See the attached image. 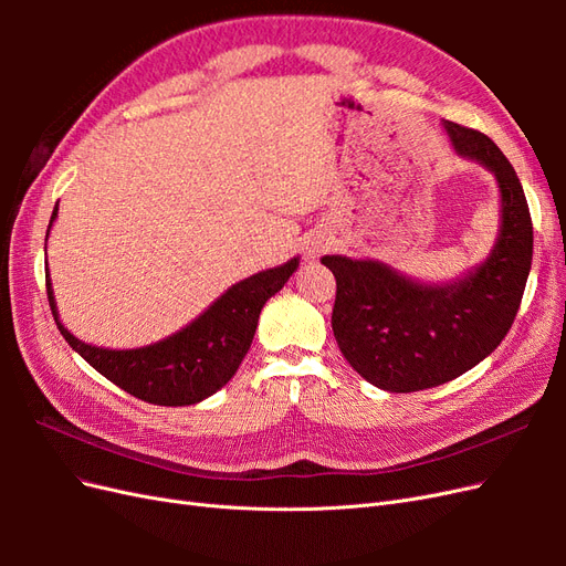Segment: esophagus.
Returning <instances> with one entry per match:
<instances>
[{
    "label": "esophagus",
    "instance_id": "esophagus-1",
    "mask_svg": "<svg viewBox=\"0 0 566 566\" xmlns=\"http://www.w3.org/2000/svg\"><path fill=\"white\" fill-rule=\"evenodd\" d=\"M328 235L325 233H314L310 241H306V254L310 256H318L323 250H328Z\"/></svg>",
    "mask_w": 566,
    "mask_h": 566
}]
</instances>
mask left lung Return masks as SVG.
Masks as SVG:
<instances>
[{"instance_id": "left-lung-1", "label": "left lung", "mask_w": 566, "mask_h": 566, "mask_svg": "<svg viewBox=\"0 0 566 566\" xmlns=\"http://www.w3.org/2000/svg\"><path fill=\"white\" fill-rule=\"evenodd\" d=\"M458 156L499 181L501 229L486 260L449 283H420L375 260L325 254L337 281L333 333L349 366L385 391H420L468 373L515 321L534 256L520 177L486 134L443 123Z\"/></svg>"}]
</instances>
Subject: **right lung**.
Returning a JSON list of instances; mask_svg holds the SVG:
<instances>
[{
	"label": "right lung",
	"instance_id": "right-lung-1",
	"mask_svg": "<svg viewBox=\"0 0 566 566\" xmlns=\"http://www.w3.org/2000/svg\"><path fill=\"white\" fill-rule=\"evenodd\" d=\"M59 214V205L51 212V224ZM300 266V256L254 273V276L231 285L224 295L212 302L196 321L160 342L136 349H104L84 345L59 321V310L46 269V295L54 321L84 361L96 368L119 389L132 397L158 406H191L212 397L224 387L245 358L260 321L262 306L287 283Z\"/></svg>",
	"mask_w": 566,
	"mask_h": 566
}]
</instances>
